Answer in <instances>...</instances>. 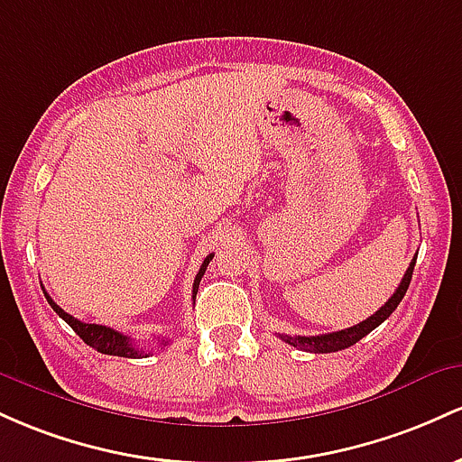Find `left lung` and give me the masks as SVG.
<instances>
[{"label": "left lung", "mask_w": 462, "mask_h": 462, "mask_svg": "<svg viewBox=\"0 0 462 462\" xmlns=\"http://www.w3.org/2000/svg\"><path fill=\"white\" fill-rule=\"evenodd\" d=\"M414 262H417V257H414L411 262V266H408V271H406V274H403L402 283H399L395 294H393V297L388 299L375 314L369 316L366 320H362V323L354 325V328L334 331V334H323V336H286V334H279V336H282V340H286L288 345L297 346V349H303V351H312V354H331V351L349 349L351 345H356L357 340H362L366 334H371L377 325L384 323L388 316L395 312L397 305L402 303L403 294H406L408 286H411Z\"/></svg>", "instance_id": "1"}]
</instances>
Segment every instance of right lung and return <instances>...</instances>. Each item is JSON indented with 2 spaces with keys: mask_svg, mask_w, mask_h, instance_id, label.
I'll return each mask as SVG.
<instances>
[{
  "mask_svg": "<svg viewBox=\"0 0 462 462\" xmlns=\"http://www.w3.org/2000/svg\"><path fill=\"white\" fill-rule=\"evenodd\" d=\"M214 259V253L211 255L205 257L203 266H200L199 274H196L194 279V290H191V299H196V292H199V283L200 279H203V274L207 271V266H209V262ZM45 299H48V303L51 305V310H54L56 314L60 316V319L65 320L67 325H69L71 329L76 331L78 336H80L82 340H85L87 345L93 346L96 351H100V354H106V356H119V357H143L148 354H143V351H139L137 346L133 345V340L128 338V336L119 334V331L111 329V328H105V325H91V323H82V320L74 319L71 314H67L63 308H59V305L51 300V297L48 292L43 290Z\"/></svg>",
  "mask_w": 462,
  "mask_h": 462,
  "instance_id": "obj_1",
  "label": "right lung"
}]
</instances>
